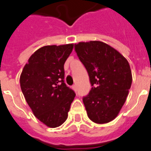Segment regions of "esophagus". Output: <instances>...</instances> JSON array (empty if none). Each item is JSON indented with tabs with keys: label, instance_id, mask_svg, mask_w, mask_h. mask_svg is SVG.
<instances>
[{
	"label": "esophagus",
	"instance_id": "34e87169",
	"mask_svg": "<svg viewBox=\"0 0 151 151\" xmlns=\"http://www.w3.org/2000/svg\"><path fill=\"white\" fill-rule=\"evenodd\" d=\"M72 88H73V91H77V85H76V84H74V85L72 86Z\"/></svg>",
	"mask_w": 151,
	"mask_h": 151
}]
</instances>
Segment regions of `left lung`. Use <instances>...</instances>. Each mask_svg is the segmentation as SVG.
Listing matches in <instances>:
<instances>
[{
    "label": "left lung",
    "mask_w": 151,
    "mask_h": 151,
    "mask_svg": "<svg viewBox=\"0 0 151 151\" xmlns=\"http://www.w3.org/2000/svg\"><path fill=\"white\" fill-rule=\"evenodd\" d=\"M92 86L83 97L87 116L97 124H106L118 115L132 83L128 61L114 48L101 41L74 45Z\"/></svg>",
    "instance_id": "left-lung-1"
}]
</instances>
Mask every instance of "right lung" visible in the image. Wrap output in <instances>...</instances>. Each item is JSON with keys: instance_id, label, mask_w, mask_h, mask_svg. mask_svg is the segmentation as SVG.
<instances>
[{"instance_id": "1", "label": "right lung", "mask_w": 151, "mask_h": 151, "mask_svg": "<svg viewBox=\"0 0 151 151\" xmlns=\"http://www.w3.org/2000/svg\"><path fill=\"white\" fill-rule=\"evenodd\" d=\"M73 44L40 47L29 58L20 77L22 93L39 121L49 127L67 120L75 93L64 83V65Z\"/></svg>"}]
</instances>
